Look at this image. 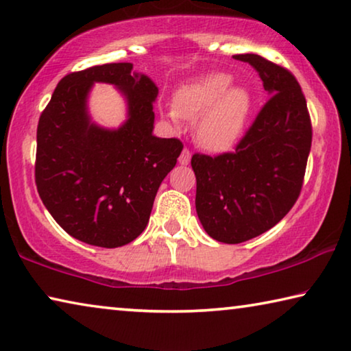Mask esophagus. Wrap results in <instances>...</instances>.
I'll return each instance as SVG.
<instances>
[{"instance_id":"obj_1","label":"esophagus","mask_w":351,"mask_h":351,"mask_svg":"<svg viewBox=\"0 0 351 351\" xmlns=\"http://www.w3.org/2000/svg\"><path fill=\"white\" fill-rule=\"evenodd\" d=\"M191 156H192V153H191V149L189 148H184L182 149V153H181V156H180V164L181 165H187L189 162H191Z\"/></svg>"}]
</instances>
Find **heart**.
I'll list each match as a JSON object with an SVG mask.
<instances>
[{
    "mask_svg": "<svg viewBox=\"0 0 351 351\" xmlns=\"http://www.w3.org/2000/svg\"><path fill=\"white\" fill-rule=\"evenodd\" d=\"M231 82L230 75L210 73L180 88L170 120L178 125L181 119H198V142L213 152L234 147L245 130L252 97L247 88L231 87Z\"/></svg>",
    "mask_w": 351,
    "mask_h": 351,
    "instance_id": "heart-1",
    "label": "heart"
}]
</instances>
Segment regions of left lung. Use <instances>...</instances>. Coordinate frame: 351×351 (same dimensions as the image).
<instances>
[{
  "mask_svg": "<svg viewBox=\"0 0 351 351\" xmlns=\"http://www.w3.org/2000/svg\"><path fill=\"white\" fill-rule=\"evenodd\" d=\"M258 71L270 98L234 152L192 156L195 206L208 234L241 243L269 231L300 197L313 142V125L298 81L258 54H234Z\"/></svg>",
  "mask_w": 351,
  "mask_h": 351,
  "instance_id": "8db88e82",
  "label": "left lung"
}]
</instances>
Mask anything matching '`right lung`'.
Instances as JSON below:
<instances>
[{
	"instance_id": "1",
	"label": "right lung",
	"mask_w": 351,
	"mask_h": 351,
	"mask_svg": "<svg viewBox=\"0 0 351 351\" xmlns=\"http://www.w3.org/2000/svg\"><path fill=\"white\" fill-rule=\"evenodd\" d=\"M131 70L120 62L69 73L38 119V195L59 226L88 245L117 248L141 236L160 182L182 152L180 138L153 136L158 87ZM93 82L114 84L127 97L130 119L119 130L88 120Z\"/></svg>"
}]
</instances>
